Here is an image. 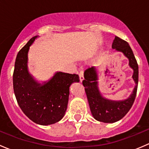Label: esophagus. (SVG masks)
<instances>
[{"instance_id":"obj_1","label":"esophagus","mask_w":149,"mask_h":149,"mask_svg":"<svg viewBox=\"0 0 149 149\" xmlns=\"http://www.w3.org/2000/svg\"><path fill=\"white\" fill-rule=\"evenodd\" d=\"M79 79H80V81L81 82L84 79V70H81L80 72H79Z\"/></svg>"}]
</instances>
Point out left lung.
<instances>
[{
  "label": "left lung",
  "instance_id": "8db88e82",
  "mask_svg": "<svg viewBox=\"0 0 149 149\" xmlns=\"http://www.w3.org/2000/svg\"><path fill=\"white\" fill-rule=\"evenodd\" d=\"M112 47L122 52L129 60V65L133 70V79L136 86L130 97L123 101H112L105 99L98 88L97 69L91 67L86 70L84 80L82 81L89 104L90 109L94 119L106 123H112L121 120L130 109L137 93L139 83V65L133 50L128 43L118 37H115Z\"/></svg>",
  "mask_w": 149,
  "mask_h": 149
}]
</instances>
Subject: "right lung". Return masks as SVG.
Returning a JSON list of instances; mask_svg holds the SVG:
<instances>
[{"label":"right lung","instance_id":"1","mask_svg":"<svg viewBox=\"0 0 149 149\" xmlns=\"http://www.w3.org/2000/svg\"><path fill=\"white\" fill-rule=\"evenodd\" d=\"M37 36L18 52L13 74V85L16 99L24 113L31 120L42 125H52L65 115L69 97V88L79 82L77 74L57 72L44 84H39L28 71L29 47Z\"/></svg>","mask_w":149,"mask_h":149}]
</instances>
